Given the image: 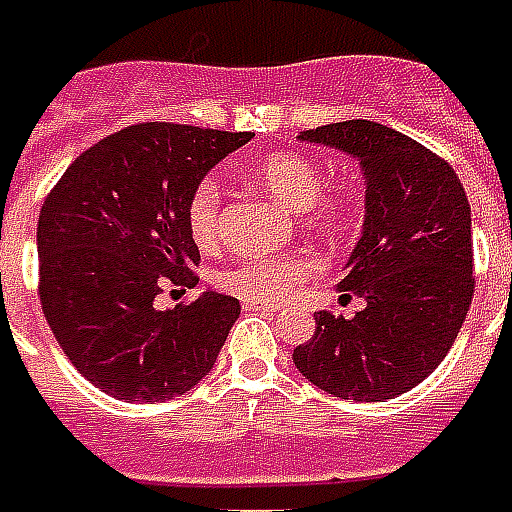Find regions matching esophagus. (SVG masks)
Segmentation results:
<instances>
[{"label": "esophagus", "mask_w": 512, "mask_h": 512, "mask_svg": "<svg viewBox=\"0 0 512 512\" xmlns=\"http://www.w3.org/2000/svg\"><path fill=\"white\" fill-rule=\"evenodd\" d=\"M247 311H268V314H273V311H279V306H273V303H260V300H249Z\"/></svg>", "instance_id": "34e87169"}]
</instances>
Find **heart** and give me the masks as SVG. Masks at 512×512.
Wrapping results in <instances>:
<instances>
[{
    "label": "heart",
    "instance_id": "heart-1",
    "mask_svg": "<svg viewBox=\"0 0 512 512\" xmlns=\"http://www.w3.org/2000/svg\"><path fill=\"white\" fill-rule=\"evenodd\" d=\"M255 179L290 212H306L319 228H333L346 212L338 198H319L322 193V169L317 163L298 155L282 152L268 155L252 169ZM222 187L214 177L201 179L187 201V228L198 247H214L220 239ZM317 271V263L308 255H263L247 257L222 271L220 284L230 295L260 303H279L298 290Z\"/></svg>",
    "mask_w": 512,
    "mask_h": 512
}]
</instances>
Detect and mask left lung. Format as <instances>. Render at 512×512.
<instances>
[{"label": "left lung", "instance_id": "left-lung-1", "mask_svg": "<svg viewBox=\"0 0 512 512\" xmlns=\"http://www.w3.org/2000/svg\"><path fill=\"white\" fill-rule=\"evenodd\" d=\"M298 139L360 161L365 220L338 287L365 308L317 311L292 362L327 395L384 403L421 384L462 330L475 290L470 204L456 171L395 128L343 120Z\"/></svg>", "mask_w": 512, "mask_h": 512}]
</instances>
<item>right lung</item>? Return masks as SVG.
<instances>
[{
    "label": "right lung",
    "instance_id": "1",
    "mask_svg": "<svg viewBox=\"0 0 512 512\" xmlns=\"http://www.w3.org/2000/svg\"><path fill=\"white\" fill-rule=\"evenodd\" d=\"M252 139L139 123L101 139L64 171L37 225L39 300L72 365L126 403H161L209 376L239 300L201 292L158 311L166 287L198 284L187 201L217 163Z\"/></svg>",
    "mask_w": 512,
    "mask_h": 512
}]
</instances>
